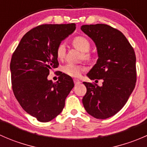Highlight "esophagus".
<instances>
[{
  "instance_id": "esophagus-1",
  "label": "esophagus",
  "mask_w": 147,
  "mask_h": 147,
  "mask_svg": "<svg viewBox=\"0 0 147 147\" xmlns=\"http://www.w3.org/2000/svg\"><path fill=\"white\" fill-rule=\"evenodd\" d=\"M74 82H75V85H78V84H80V83H81L80 81L79 80H78V79H74Z\"/></svg>"
}]
</instances>
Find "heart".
Here are the masks:
<instances>
[{"label":"heart","instance_id":"heart-1","mask_svg":"<svg viewBox=\"0 0 147 147\" xmlns=\"http://www.w3.org/2000/svg\"><path fill=\"white\" fill-rule=\"evenodd\" d=\"M72 45L76 47L78 50L83 53V57L85 60H88L90 57V55L88 52L90 49V43L87 38L82 36L76 37L72 40ZM56 54L58 59H63L65 54V45L64 43H60L57 47L56 50ZM83 68L79 65L74 64H67L63 67V72L69 76L78 78L80 76L81 72H82Z\"/></svg>","mask_w":147,"mask_h":147}]
</instances>
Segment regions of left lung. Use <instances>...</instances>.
I'll list each match as a JSON object with an SVG mask.
<instances>
[{"label": "left lung", "instance_id": "1", "mask_svg": "<svg viewBox=\"0 0 147 147\" xmlns=\"http://www.w3.org/2000/svg\"><path fill=\"white\" fill-rule=\"evenodd\" d=\"M81 30L94 42L98 55L87 76L103 80L102 86L83 82L87 92L82 103L89 115L105 119L119 112L135 87V53L122 32L111 26L84 25Z\"/></svg>", "mask_w": 147, "mask_h": 147}]
</instances>
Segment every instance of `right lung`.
<instances>
[{"label":"right lung","instance_id":"1","mask_svg":"<svg viewBox=\"0 0 147 147\" xmlns=\"http://www.w3.org/2000/svg\"><path fill=\"white\" fill-rule=\"evenodd\" d=\"M75 23L45 24L32 28L22 38L12 55L10 69L13 93L23 109L41 122L61 113L74 87L63 73L53 83L50 69L57 67V50L62 41L75 31Z\"/></svg>","mask_w":147,"mask_h":147}]
</instances>
